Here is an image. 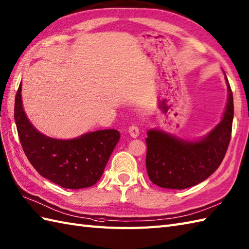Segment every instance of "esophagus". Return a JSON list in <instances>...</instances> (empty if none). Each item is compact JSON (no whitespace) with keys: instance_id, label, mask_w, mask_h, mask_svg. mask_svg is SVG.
Instances as JSON below:
<instances>
[{"instance_id":"34e87169","label":"esophagus","mask_w":249,"mask_h":249,"mask_svg":"<svg viewBox=\"0 0 249 249\" xmlns=\"http://www.w3.org/2000/svg\"><path fill=\"white\" fill-rule=\"evenodd\" d=\"M128 132L132 138H137L139 136V134H140V131H139V128L136 125H131L128 128Z\"/></svg>"}]
</instances>
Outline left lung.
Here are the masks:
<instances>
[{"label":"left lung","mask_w":249,"mask_h":249,"mask_svg":"<svg viewBox=\"0 0 249 249\" xmlns=\"http://www.w3.org/2000/svg\"><path fill=\"white\" fill-rule=\"evenodd\" d=\"M226 83L228 101L222 121L205 138L187 141L157 129L147 131L146 170L156 186L176 190L193 187L212 175L222 163L233 120V95L227 77Z\"/></svg>","instance_id":"1"}]
</instances>
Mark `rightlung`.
<instances>
[{
  "label": "right lung",
  "mask_w": 249,
  "mask_h": 249,
  "mask_svg": "<svg viewBox=\"0 0 249 249\" xmlns=\"http://www.w3.org/2000/svg\"><path fill=\"white\" fill-rule=\"evenodd\" d=\"M21 88L15 101V121L27 159L42 177L66 189L93 186L102 177L120 140L115 129L88 132L71 140L53 139L39 132L23 110Z\"/></svg>",
  "instance_id": "1"
}]
</instances>
